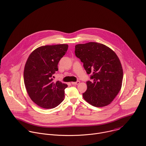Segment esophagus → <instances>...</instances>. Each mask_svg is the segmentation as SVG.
I'll return each mask as SVG.
<instances>
[{
    "mask_svg": "<svg viewBox=\"0 0 146 146\" xmlns=\"http://www.w3.org/2000/svg\"><path fill=\"white\" fill-rule=\"evenodd\" d=\"M72 84L73 85H78L80 84V81H77L76 82H72Z\"/></svg>",
    "mask_w": 146,
    "mask_h": 146,
    "instance_id": "obj_1",
    "label": "esophagus"
}]
</instances>
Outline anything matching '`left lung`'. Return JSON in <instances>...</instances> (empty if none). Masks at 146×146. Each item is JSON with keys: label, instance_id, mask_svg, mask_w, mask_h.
Listing matches in <instances>:
<instances>
[{"label": "left lung", "instance_id": "1", "mask_svg": "<svg viewBox=\"0 0 146 146\" xmlns=\"http://www.w3.org/2000/svg\"><path fill=\"white\" fill-rule=\"evenodd\" d=\"M75 55L83 63L90 81L82 94L84 100L96 107L110 104L121 89L123 72L116 53L108 46L97 42L78 44Z\"/></svg>", "mask_w": 146, "mask_h": 146}]
</instances>
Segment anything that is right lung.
I'll use <instances>...</instances> for the list:
<instances>
[{
  "mask_svg": "<svg viewBox=\"0 0 146 146\" xmlns=\"http://www.w3.org/2000/svg\"><path fill=\"white\" fill-rule=\"evenodd\" d=\"M66 44L46 45L34 50L29 56L24 69V82L30 99L40 107L51 109L64 100L67 84L53 81L58 70V64L66 54Z\"/></svg>",
  "mask_w": 146,
  "mask_h": 146,
  "instance_id": "add662e5",
  "label": "right lung"
}]
</instances>
